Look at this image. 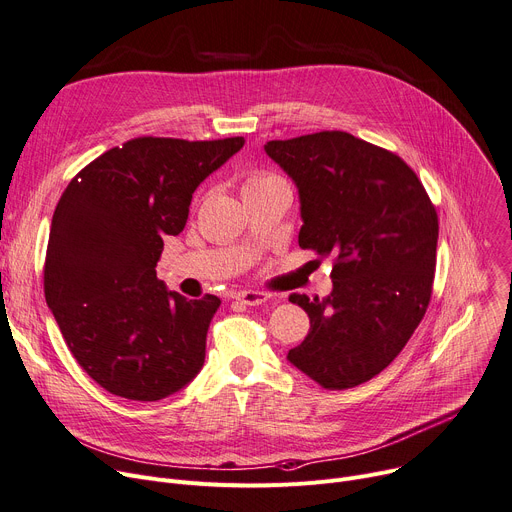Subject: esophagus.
<instances>
[{
    "label": "esophagus",
    "mask_w": 512,
    "mask_h": 512,
    "mask_svg": "<svg viewBox=\"0 0 512 512\" xmlns=\"http://www.w3.org/2000/svg\"><path fill=\"white\" fill-rule=\"evenodd\" d=\"M232 299H236L238 303L247 305V307H253V305L265 303L267 299H270V294H267V292H257V290H240V292L234 294Z\"/></svg>",
    "instance_id": "esophagus-1"
}]
</instances>
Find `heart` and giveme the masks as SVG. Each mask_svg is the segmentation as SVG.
Returning a JSON list of instances; mask_svg holds the SVG:
<instances>
[{
	"mask_svg": "<svg viewBox=\"0 0 512 512\" xmlns=\"http://www.w3.org/2000/svg\"><path fill=\"white\" fill-rule=\"evenodd\" d=\"M280 180H282L280 176L270 174V172H251L245 178V184H242V191H253V188H261V186L274 184V182H280Z\"/></svg>",
	"mask_w": 512,
	"mask_h": 512,
	"instance_id": "heart-1",
	"label": "heart"
}]
</instances>
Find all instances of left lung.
<instances>
[{
  "label": "left lung",
  "instance_id": "left-lung-1",
  "mask_svg": "<svg viewBox=\"0 0 512 512\" xmlns=\"http://www.w3.org/2000/svg\"><path fill=\"white\" fill-rule=\"evenodd\" d=\"M263 149L299 188V247L336 259L328 297L290 294L311 328L286 359L328 390L359 386L394 361L427 311L436 209L405 161L348 132Z\"/></svg>",
  "mask_w": 512,
  "mask_h": 512
}]
</instances>
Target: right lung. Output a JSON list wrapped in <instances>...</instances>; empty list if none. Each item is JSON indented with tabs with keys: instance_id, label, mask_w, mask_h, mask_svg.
<instances>
[{
	"instance_id": "obj_1",
	"label": "right lung",
	"mask_w": 512,
	"mask_h": 512,
	"mask_svg": "<svg viewBox=\"0 0 512 512\" xmlns=\"http://www.w3.org/2000/svg\"><path fill=\"white\" fill-rule=\"evenodd\" d=\"M245 139L141 137L99 155L53 211L45 301L70 353L116 396L153 402L193 382L220 299L188 301L157 280L197 186Z\"/></svg>"
}]
</instances>
